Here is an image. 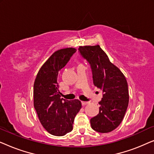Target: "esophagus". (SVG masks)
Listing matches in <instances>:
<instances>
[{"label":"esophagus","instance_id":"34e87169","mask_svg":"<svg viewBox=\"0 0 154 154\" xmlns=\"http://www.w3.org/2000/svg\"><path fill=\"white\" fill-rule=\"evenodd\" d=\"M88 102H81V104H82V105H83V106H84V105H85V104H88Z\"/></svg>","mask_w":154,"mask_h":154}]
</instances>
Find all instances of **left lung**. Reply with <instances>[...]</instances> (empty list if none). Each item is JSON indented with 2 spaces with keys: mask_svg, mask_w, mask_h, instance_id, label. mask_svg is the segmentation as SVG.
Returning a JSON list of instances; mask_svg holds the SVG:
<instances>
[{
  "mask_svg": "<svg viewBox=\"0 0 154 154\" xmlns=\"http://www.w3.org/2000/svg\"><path fill=\"white\" fill-rule=\"evenodd\" d=\"M80 54L89 63L94 85L102 90L100 111L90 119L92 129L101 133L113 131L123 121L128 106L129 92L125 77L109 61L100 45L79 48Z\"/></svg>",
  "mask_w": 154,
  "mask_h": 154,
  "instance_id": "obj_1",
  "label": "left lung"
}]
</instances>
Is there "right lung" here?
<instances>
[{
    "label": "right lung",
    "instance_id": "obj_1",
    "mask_svg": "<svg viewBox=\"0 0 154 154\" xmlns=\"http://www.w3.org/2000/svg\"><path fill=\"white\" fill-rule=\"evenodd\" d=\"M75 48L54 52L40 69L33 84V105L44 128L51 134L64 136L73 130L75 116L81 108L79 100L61 98L57 76L73 54Z\"/></svg>",
    "mask_w": 154,
    "mask_h": 154
}]
</instances>
